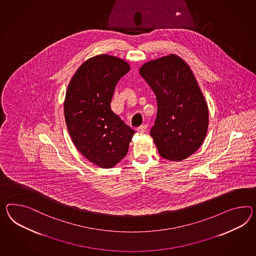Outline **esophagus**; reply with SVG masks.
Returning <instances> with one entry per match:
<instances>
[{"label":"esophagus","mask_w":256,"mask_h":256,"mask_svg":"<svg viewBox=\"0 0 256 256\" xmlns=\"http://www.w3.org/2000/svg\"><path fill=\"white\" fill-rule=\"evenodd\" d=\"M146 128H148V126L146 125H141V126H139L138 128V132H144L146 130Z\"/></svg>","instance_id":"1"}]
</instances>
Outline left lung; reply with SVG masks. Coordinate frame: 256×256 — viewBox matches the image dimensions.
Returning <instances> with one entry per match:
<instances>
[{
	"mask_svg": "<svg viewBox=\"0 0 256 256\" xmlns=\"http://www.w3.org/2000/svg\"><path fill=\"white\" fill-rule=\"evenodd\" d=\"M139 73L157 98L150 136L160 155L172 162L190 157L202 144L209 124L208 106L190 66L169 54L146 63Z\"/></svg>",
	"mask_w": 256,
	"mask_h": 256,
	"instance_id": "8db88e82",
	"label": "left lung"
}]
</instances>
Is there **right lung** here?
Returning a JSON list of instances; mask_svg holds the SVG:
<instances>
[{
	"label": "right lung",
	"mask_w": 256,
	"mask_h": 256,
	"mask_svg": "<svg viewBox=\"0 0 256 256\" xmlns=\"http://www.w3.org/2000/svg\"><path fill=\"white\" fill-rule=\"evenodd\" d=\"M129 70L124 59L98 54L82 64L66 89L64 114L73 144L100 168L118 164L136 132L110 108L115 87Z\"/></svg>",
	"instance_id": "1"
}]
</instances>
